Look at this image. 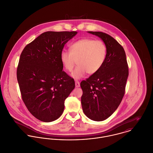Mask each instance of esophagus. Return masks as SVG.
I'll return each instance as SVG.
<instances>
[{
  "mask_svg": "<svg viewBox=\"0 0 153 153\" xmlns=\"http://www.w3.org/2000/svg\"><path fill=\"white\" fill-rule=\"evenodd\" d=\"M79 86H80L79 82L78 81H75V87H79Z\"/></svg>",
  "mask_w": 153,
  "mask_h": 153,
  "instance_id": "34e87169",
  "label": "esophagus"
}]
</instances>
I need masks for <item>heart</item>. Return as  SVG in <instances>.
Wrapping results in <instances>:
<instances>
[{"label": "heart", "mask_w": 153, "mask_h": 153, "mask_svg": "<svg viewBox=\"0 0 153 153\" xmlns=\"http://www.w3.org/2000/svg\"><path fill=\"white\" fill-rule=\"evenodd\" d=\"M71 51L60 53V60L63 68L71 72L78 62V66L72 72L75 79L82 78L87 72L90 75L97 73L103 66L107 49L102 40L92 39L79 40L70 46Z\"/></svg>", "instance_id": "heart-1"}]
</instances>
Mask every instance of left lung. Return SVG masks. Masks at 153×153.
<instances>
[{"mask_svg": "<svg viewBox=\"0 0 153 153\" xmlns=\"http://www.w3.org/2000/svg\"><path fill=\"white\" fill-rule=\"evenodd\" d=\"M102 39L107 56L102 68L81 81V104L84 114L94 121L110 117L122 102L129 75L125 51L110 35L99 31H88Z\"/></svg>", "mask_w": 153, "mask_h": 153, "instance_id": "1", "label": "left lung"}]
</instances>
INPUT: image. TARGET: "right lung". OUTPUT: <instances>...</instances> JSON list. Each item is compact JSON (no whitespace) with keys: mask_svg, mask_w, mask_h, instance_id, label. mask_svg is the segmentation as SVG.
Listing matches in <instances>:
<instances>
[{"mask_svg":"<svg viewBox=\"0 0 153 153\" xmlns=\"http://www.w3.org/2000/svg\"><path fill=\"white\" fill-rule=\"evenodd\" d=\"M76 31H47L22 51L16 70L21 97L37 119L50 122L64 110V102L75 88V81L63 70L60 53Z\"/></svg>","mask_w":153,"mask_h":153,"instance_id":"add662e5","label":"right lung"}]
</instances>
